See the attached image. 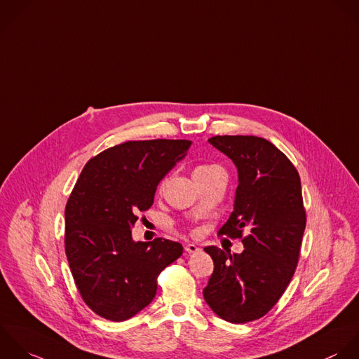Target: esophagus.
Listing matches in <instances>:
<instances>
[{
  "label": "esophagus",
  "instance_id": "34e87169",
  "mask_svg": "<svg viewBox=\"0 0 359 359\" xmlns=\"http://www.w3.org/2000/svg\"><path fill=\"white\" fill-rule=\"evenodd\" d=\"M184 250H186L187 253H196V252L198 250V248H197V245H194V243H187V245L184 246Z\"/></svg>",
  "mask_w": 359,
  "mask_h": 359
}]
</instances>
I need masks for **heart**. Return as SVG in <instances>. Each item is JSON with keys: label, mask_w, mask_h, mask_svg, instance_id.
Wrapping results in <instances>:
<instances>
[{"label": "heart", "mask_w": 359, "mask_h": 359, "mask_svg": "<svg viewBox=\"0 0 359 359\" xmlns=\"http://www.w3.org/2000/svg\"><path fill=\"white\" fill-rule=\"evenodd\" d=\"M218 169H219V168L215 166V165H200V166H197V168L194 169L193 176H194V177L207 176V175H210V173H212L214 170H218Z\"/></svg>", "instance_id": "heart-1"}]
</instances>
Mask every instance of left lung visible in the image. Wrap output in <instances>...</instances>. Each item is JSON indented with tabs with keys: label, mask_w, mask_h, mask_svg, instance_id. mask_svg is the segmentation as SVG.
Listing matches in <instances>:
<instances>
[{
	"label": "left lung",
	"mask_w": 359,
	"mask_h": 359,
	"mask_svg": "<svg viewBox=\"0 0 359 359\" xmlns=\"http://www.w3.org/2000/svg\"><path fill=\"white\" fill-rule=\"evenodd\" d=\"M208 142L238 169L233 211L219 235L242 238V253L217 246L204 250L214 271L203 291L208 306L231 323L264 316L288 287L306 226L301 179L291 161L270 141L255 135H217Z\"/></svg>",
	"instance_id": "left-lung-1"
}]
</instances>
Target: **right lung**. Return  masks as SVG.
<instances>
[{"instance_id":"add662e5","label":"right lung","mask_w":359,"mask_h":359,"mask_svg":"<svg viewBox=\"0 0 359 359\" xmlns=\"http://www.w3.org/2000/svg\"><path fill=\"white\" fill-rule=\"evenodd\" d=\"M190 144L127 141L82 169L65 207V255L82 299L96 315L111 322L135 316L155 298L161 271L182 256L180 243L135 242L131 228Z\"/></svg>"}]
</instances>
